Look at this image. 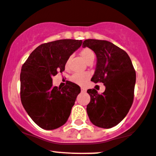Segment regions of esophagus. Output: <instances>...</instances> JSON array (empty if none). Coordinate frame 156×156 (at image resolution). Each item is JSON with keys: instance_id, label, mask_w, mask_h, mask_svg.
I'll use <instances>...</instances> for the list:
<instances>
[{"instance_id": "1", "label": "esophagus", "mask_w": 156, "mask_h": 156, "mask_svg": "<svg viewBox=\"0 0 156 156\" xmlns=\"http://www.w3.org/2000/svg\"><path fill=\"white\" fill-rule=\"evenodd\" d=\"M81 92H82V93H85V92H86L87 90H86V89H84V88H81Z\"/></svg>"}]
</instances>
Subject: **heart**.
<instances>
[{
  "label": "heart",
  "instance_id": "heart-1",
  "mask_svg": "<svg viewBox=\"0 0 156 156\" xmlns=\"http://www.w3.org/2000/svg\"><path fill=\"white\" fill-rule=\"evenodd\" d=\"M80 55L83 57V60L87 63L88 61L92 60V59H94L95 57V54L90 48H85L82 49L80 52ZM68 64V61H67L66 65ZM90 77L88 73H74L73 75L70 78L72 82L76 83L78 85H83L87 83V81H88V79Z\"/></svg>",
  "mask_w": 156,
  "mask_h": 156
}]
</instances>
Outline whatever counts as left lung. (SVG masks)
<instances>
[{"label":"left lung","mask_w":156,"mask_h":156,"mask_svg":"<svg viewBox=\"0 0 156 156\" xmlns=\"http://www.w3.org/2000/svg\"><path fill=\"white\" fill-rule=\"evenodd\" d=\"M82 46L92 49L97 57L91 81L105 86L101 94L95 89L87 90L90 101L87 112L93 125L110 129L119 124L132 107L135 70L128 54L112 42L89 39L83 41Z\"/></svg>","instance_id":"1"}]
</instances>
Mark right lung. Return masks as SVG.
Wrapping results in <instances>:
<instances>
[{
	"label": "right lung",
	"mask_w": 156,
	"mask_h": 156,
	"mask_svg": "<svg viewBox=\"0 0 156 156\" xmlns=\"http://www.w3.org/2000/svg\"><path fill=\"white\" fill-rule=\"evenodd\" d=\"M82 40L60 39L40 45L23 64L21 70V101L37 125L53 130L66 122L81 92L78 85L68 82L63 88L53 87L52 76L65 70L70 55Z\"/></svg>",
	"instance_id": "1"
}]
</instances>
